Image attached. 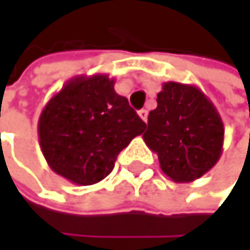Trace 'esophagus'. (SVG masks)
Wrapping results in <instances>:
<instances>
[{
    "label": "esophagus",
    "mask_w": 250,
    "mask_h": 250,
    "mask_svg": "<svg viewBox=\"0 0 250 250\" xmlns=\"http://www.w3.org/2000/svg\"><path fill=\"white\" fill-rule=\"evenodd\" d=\"M138 115L141 117L142 121H146V123H147V117H148V111H147V109H141V111H138Z\"/></svg>",
    "instance_id": "34e87169"
}]
</instances>
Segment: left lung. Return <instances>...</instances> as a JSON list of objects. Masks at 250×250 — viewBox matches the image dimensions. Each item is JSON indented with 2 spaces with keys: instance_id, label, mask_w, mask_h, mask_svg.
Returning a JSON list of instances; mask_svg holds the SVG:
<instances>
[{
  "instance_id": "obj_1",
  "label": "left lung",
  "mask_w": 250,
  "mask_h": 250,
  "mask_svg": "<svg viewBox=\"0 0 250 250\" xmlns=\"http://www.w3.org/2000/svg\"><path fill=\"white\" fill-rule=\"evenodd\" d=\"M146 127L144 141L175 183H190L207 174L224 150L222 118L196 85L163 83Z\"/></svg>"
}]
</instances>
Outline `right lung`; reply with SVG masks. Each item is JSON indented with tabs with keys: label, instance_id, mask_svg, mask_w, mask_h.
Instances as JSON below:
<instances>
[{
	"label": "right lung",
	"instance_id": "obj_1",
	"mask_svg": "<svg viewBox=\"0 0 250 250\" xmlns=\"http://www.w3.org/2000/svg\"><path fill=\"white\" fill-rule=\"evenodd\" d=\"M104 73L67 81L39 118L42 153L54 172L73 185H96L114 169L117 156L146 129L126 97Z\"/></svg>",
	"mask_w": 250,
	"mask_h": 250
}]
</instances>
